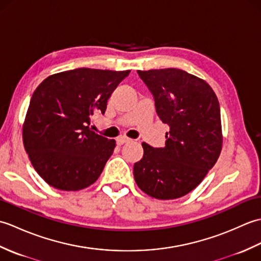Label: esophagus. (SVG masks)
Listing matches in <instances>:
<instances>
[{"label":"esophagus","instance_id":"1","mask_svg":"<svg viewBox=\"0 0 261 261\" xmlns=\"http://www.w3.org/2000/svg\"><path fill=\"white\" fill-rule=\"evenodd\" d=\"M130 141H131V140L129 139V138H126V137H121V138H118V139H116V143H118L119 146L124 145V143L130 142Z\"/></svg>","mask_w":261,"mask_h":261}]
</instances>
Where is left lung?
<instances>
[{
  "label": "left lung",
  "instance_id": "1",
  "mask_svg": "<svg viewBox=\"0 0 261 261\" xmlns=\"http://www.w3.org/2000/svg\"><path fill=\"white\" fill-rule=\"evenodd\" d=\"M156 112L169 125L164 148L143 142L134 166L137 185L149 196L174 199L193 191L222 149L220 104L206 82L177 68L138 70Z\"/></svg>",
  "mask_w": 261,
  "mask_h": 261
}]
</instances>
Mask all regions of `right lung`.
Listing matches in <instances>:
<instances>
[{
	"mask_svg": "<svg viewBox=\"0 0 261 261\" xmlns=\"http://www.w3.org/2000/svg\"><path fill=\"white\" fill-rule=\"evenodd\" d=\"M130 70L77 68L47 77L30 99L23 145L41 178L62 191L95 182L113 153L115 140L90 127L94 113H105L108 99Z\"/></svg>",
	"mask_w": 261,
	"mask_h": 261,
	"instance_id": "right-lung-1",
	"label": "right lung"
}]
</instances>
